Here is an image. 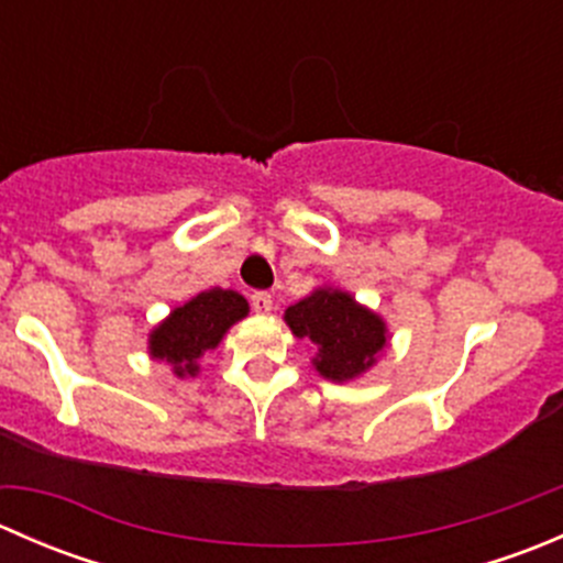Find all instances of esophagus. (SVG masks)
<instances>
[{
	"label": "esophagus",
	"instance_id": "esophagus-1",
	"mask_svg": "<svg viewBox=\"0 0 563 563\" xmlns=\"http://www.w3.org/2000/svg\"><path fill=\"white\" fill-rule=\"evenodd\" d=\"M250 308H253L255 313H269V310H272V294L269 291L250 294Z\"/></svg>",
	"mask_w": 563,
	"mask_h": 563
}]
</instances>
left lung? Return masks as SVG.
<instances>
[{
	"label": "left lung",
	"mask_w": 563,
	"mask_h": 563,
	"mask_svg": "<svg viewBox=\"0 0 563 563\" xmlns=\"http://www.w3.org/2000/svg\"><path fill=\"white\" fill-rule=\"evenodd\" d=\"M286 321L297 338L316 343V371L332 382H349L365 373L387 345L382 318L332 288H318L308 299L291 305Z\"/></svg>",
	"instance_id": "obj_1"
}]
</instances>
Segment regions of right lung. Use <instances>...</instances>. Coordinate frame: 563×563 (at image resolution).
Wrapping results in <instances>:
<instances>
[{"instance_id":"add662e5","label":"right lung","mask_w":563,"mask_h":563,"mask_svg":"<svg viewBox=\"0 0 563 563\" xmlns=\"http://www.w3.org/2000/svg\"><path fill=\"white\" fill-rule=\"evenodd\" d=\"M247 316L242 294L209 288L176 308L161 327L152 332L150 354L174 365L176 376H196V362L220 343L225 329Z\"/></svg>"}]
</instances>
